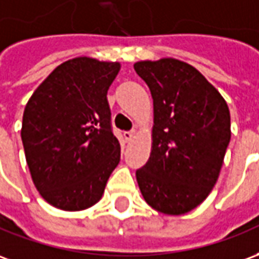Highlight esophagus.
I'll return each mask as SVG.
<instances>
[{"label": "esophagus", "mask_w": 259, "mask_h": 259, "mask_svg": "<svg viewBox=\"0 0 259 259\" xmlns=\"http://www.w3.org/2000/svg\"><path fill=\"white\" fill-rule=\"evenodd\" d=\"M123 136H124V139H126V142H130V140H132V139L136 136V130L132 129L129 130V132H124Z\"/></svg>", "instance_id": "esophagus-1"}]
</instances>
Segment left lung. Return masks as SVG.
<instances>
[{
    "label": "left lung",
    "mask_w": 259,
    "mask_h": 259,
    "mask_svg": "<svg viewBox=\"0 0 259 259\" xmlns=\"http://www.w3.org/2000/svg\"><path fill=\"white\" fill-rule=\"evenodd\" d=\"M136 73L153 97L151 154L136 171L153 209L180 216L211 192L230 143V111L220 92L188 63L137 61Z\"/></svg>",
    "instance_id": "8db88e82"
}]
</instances>
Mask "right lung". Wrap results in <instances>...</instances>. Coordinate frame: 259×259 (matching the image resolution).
<instances>
[{
  "label": "right lung",
  "mask_w": 259,
  "mask_h": 259,
  "mask_svg": "<svg viewBox=\"0 0 259 259\" xmlns=\"http://www.w3.org/2000/svg\"><path fill=\"white\" fill-rule=\"evenodd\" d=\"M120 63L75 57L56 67L25 106L22 137L30 177L57 209L84 210L102 198L120 161L106 94Z\"/></svg>",
  "instance_id": "add662e5"
}]
</instances>
